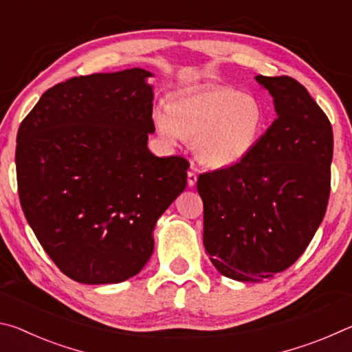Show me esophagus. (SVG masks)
Returning <instances> with one entry per match:
<instances>
[{
	"label": "esophagus",
	"mask_w": 352,
	"mask_h": 352,
	"mask_svg": "<svg viewBox=\"0 0 352 352\" xmlns=\"http://www.w3.org/2000/svg\"><path fill=\"white\" fill-rule=\"evenodd\" d=\"M197 183V174H195L194 170H189L188 172V186H194V184Z\"/></svg>",
	"instance_id": "obj_1"
}]
</instances>
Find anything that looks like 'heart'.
<instances>
[{
	"mask_svg": "<svg viewBox=\"0 0 352 352\" xmlns=\"http://www.w3.org/2000/svg\"><path fill=\"white\" fill-rule=\"evenodd\" d=\"M166 141L192 140V151L211 168H231L258 147L267 127L264 104L233 87H204L172 99L153 113Z\"/></svg>",
	"mask_w": 352,
	"mask_h": 352,
	"instance_id": "heart-1",
	"label": "heart"
}]
</instances>
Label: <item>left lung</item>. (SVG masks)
<instances>
[{"label": "left lung", "mask_w": 352, "mask_h": 352, "mask_svg": "<svg viewBox=\"0 0 352 352\" xmlns=\"http://www.w3.org/2000/svg\"><path fill=\"white\" fill-rule=\"evenodd\" d=\"M276 119L242 163L205 172L204 245L220 275L259 283L305 253L331 192L332 127L300 82L256 76Z\"/></svg>", "instance_id": "obj_1"}]
</instances>
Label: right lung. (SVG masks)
<instances>
[{"label":"right lung","instance_id":"obj_1","mask_svg":"<svg viewBox=\"0 0 352 352\" xmlns=\"http://www.w3.org/2000/svg\"><path fill=\"white\" fill-rule=\"evenodd\" d=\"M153 74L73 77L43 93L16 135L23 212L68 278L116 284L153 253L157 220L186 188L189 163L148 151Z\"/></svg>","mask_w":352,"mask_h":352}]
</instances>
